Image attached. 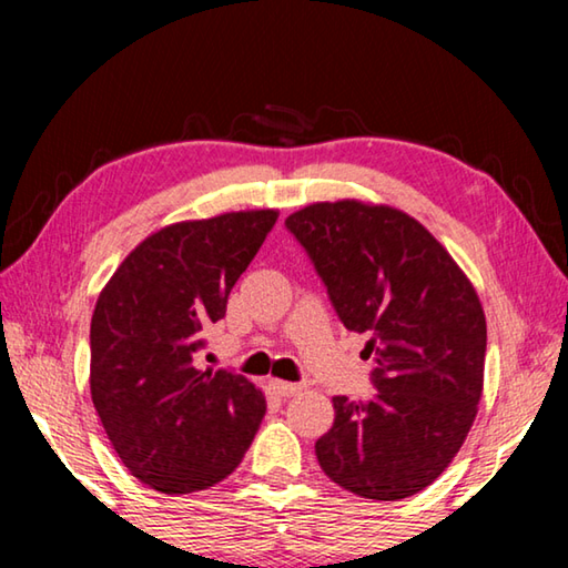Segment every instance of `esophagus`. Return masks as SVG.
Here are the masks:
<instances>
[{"label": "esophagus", "mask_w": 568, "mask_h": 568, "mask_svg": "<svg viewBox=\"0 0 568 568\" xmlns=\"http://www.w3.org/2000/svg\"><path fill=\"white\" fill-rule=\"evenodd\" d=\"M271 388H273L281 398L295 396V393L301 390V386H297V383H287V381H271Z\"/></svg>", "instance_id": "34e87169"}]
</instances>
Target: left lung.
Instances as JSON below:
<instances>
[{
  "mask_svg": "<svg viewBox=\"0 0 568 568\" xmlns=\"http://www.w3.org/2000/svg\"><path fill=\"white\" fill-rule=\"evenodd\" d=\"M303 245L341 323L368 333L373 396L333 398L315 440L325 476L351 494L398 501L444 474L484 390L486 318L474 285L418 220L358 200L297 210Z\"/></svg>",
  "mask_w": 568,
  "mask_h": 568,
  "instance_id": "obj_1",
  "label": "left lung"
}]
</instances>
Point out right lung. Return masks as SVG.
I'll list each match as a JSON object with an SVG mask.
<instances>
[{
  "mask_svg": "<svg viewBox=\"0 0 568 568\" xmlns=\"http://www.w3.org/2000/svg\"><path fill=\"white\" fill-rule=\"evenodd\" d=\"M275 220V210H247L162 227L94 305L92 403L122 464L160 494L227 478L261 428L263 393L235 371H197L195 353Z\"/></svg>",
  "mask_w": 568,
  "mask_h": 568,
  "instance_id": "add662e5",
  "label": "right lung"
}]
</instances>
